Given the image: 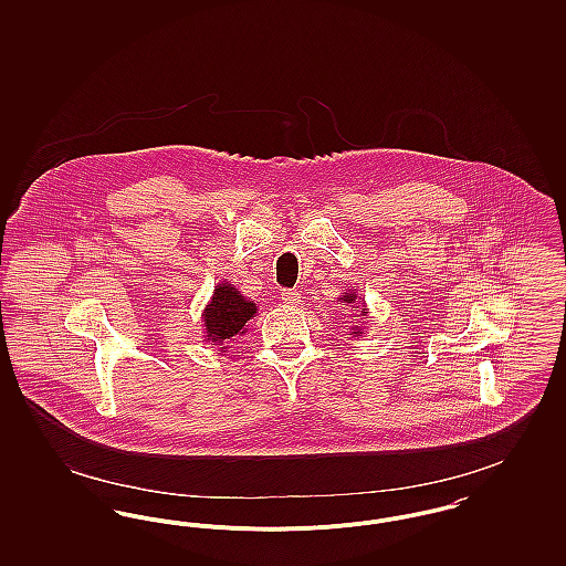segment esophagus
Here are the masks:
<instances>
[{"mask_svg":"<svg viewBox=\"0 0 566 566\" xmlns=\"http://www.w3.org/2000/svg\"><path fill=\"white\" fill-rule=\"evenodd\" d=\"M282 301H284L286 305H293V307H295V305L301 303V293H298L296 289H289V291L282 293Z\"/></svg>","mask_w":566,"mask_h":566,"instance_id":"34e87169","label":"esophagus"}]
</instances>
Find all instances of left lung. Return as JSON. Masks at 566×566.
<instances>
[{
	"label": "left lung",
	"instance_id": "left-lung-1",
	"mask_svg": "<svg viewBox=\"0 0 566 566\" xmlns=\"http://www.w3.org/2000/svg\"><path fill=\"white\" fill-rule=\"evenodd\" d=\"M342 301H344V303H356V293H346V295H342ZM363 301H365V298H363ZM360 307H363V314H360V316H367V312H365V305H360ZM352 333H354V335H358V333H360V328H358V326H356V328H352Z\"/></svg>",
	"mask_w": 566,
	"mask_h": 566
}]
</instances>
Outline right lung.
<instances>
[{"label":"right lung","instance_id":"add662e5","mask_svg":"<svg viewBox=\"0 0 566 566\" xmlns=\"http://www.w3.org/2000/svg\"><path fill=\"white\" fill-rule=\"evenodd\" d=\"M254 314L256 303L243 298L240 291L229 282L218 284L212 301L203 310L206 339L214 346H222L220 350H224L227 342L245 333V323H250Z\"/></svg>","mask_w":566,"mask_h":566}]
</instances>
